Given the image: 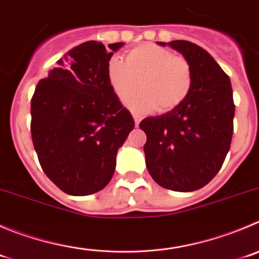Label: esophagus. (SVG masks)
Masks as SVG:
<instances>
[{"instance_id": "obj_1", "label": "esophagus", "mask_w": 259, "mask_h": 259, "mask_svg": "<svg viewBox=\"0 0 259 259\" xmlns=\"http://www.w3.org/2000/svg\"><path fill=\"white\" fill-rule=\"evenodd\" d=\"M133 117H134V121H135V125H139V122L142 121V116L138 115V113H133Z\"/></svg>"}]
</instances>
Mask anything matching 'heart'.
<instances>
[{"mask_svg": "<svg viewBox=\"0 0 259 259\" xmlns=\"http://www.w3.org/2000/svg\"><path fill=\"white\" fill-rule=\"evenodd\" d=\"M107 79L113 93L124 102L137 89L141 92L127 100L135 111L165 113L179 107L193 87V69L185 57L153 43L138 46L121 57H113L107 66Z\"/></svg>", "mask_w": 259, "mask_h": 259, "instance_id": "1", "label": "heart"}]
</instances>
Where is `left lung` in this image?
Wrapping results in <instances>:
<instances>
[{
	"label": "left lung",
	"instance_id": "obj_1",
	"mask_svg": "<svg viewBox=\"0 0 259 259\" xmlns=\"http://www.w3.org/2000/svg\"><path fill=\"white\" fill-rule=\"evenodd\" d=\"M180 52L193 69V87L179 107L139 124L147 134L146 166L159 187L194 192L216 176L230 149L235 105L228 75L188 40L157 42Z\"/></svg>",
	"mask_w": 259,
	"mask_h": 259
}]
</instances>
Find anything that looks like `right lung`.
I'll list each match as a JSON object with an SVG mask.
<instances>
[{
	"mask_svg": "<svg viewBox=\"0 0 259 259\" xmlns=\"http://www.w3.org/2000/svg\"><path fill=\"white\" fill-rule=\"evenodd\" d=\"M122 46L81 43L35 87L31 139L45 174L66 194L102 190L115 172L118 148L134 129L107 79L108 62Z\"/></svg>",
	"mask_w": 259,
	"mask_h": 259,
	"instance_id": "add662e5",
	"label": "right lung"
}]
</instances>
